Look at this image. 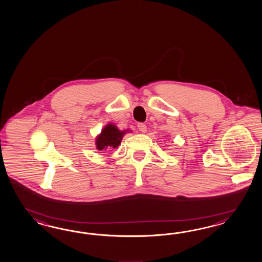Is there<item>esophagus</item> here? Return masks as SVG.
I'll use <instances>...</instances> for the list:
<instances>
[{"instance_id":"1","label":"esophagus","mask_w":262,"mask_h":262,"mask_svg":"<svg viewBox=\"0 0 262 262\" xmlns=\"http://www.w3.org/2000/svg\"><path fill=\"white\" fill-rule=\"evenodd\" d=\"M137 127H138V129H139L141 133H146V130H147V126H146L144 123H138V124H137Z\"/></svg>"}]
</instances>
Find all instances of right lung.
Returning <instances> with one entry per match:
<instances>
[{
	"instance_id": "obj_1",
	"label": "right lung",
	"mask_w": 262,
	"mask_h": 262,
	"mask_svg": "<svg viewBox=\"0 0 262 262\" xmlns=\"http://www.w3.org/2000/svg\"><path fill=\"white\" fill-rule=\"evenodd\" d=\"M125 135V132H120L114 125L108 124L102 130V134L96 140L97 149L103 151V149H113L119 146L120 142Z\"/></svg>"
}]
</instances>
